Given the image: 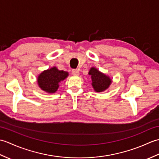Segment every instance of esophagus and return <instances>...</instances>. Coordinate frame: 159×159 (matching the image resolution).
Masks as SVG:
<instances>
[{"instance_id": "34e87169", "label": "esophagus", "mask_w": 159, "mask_h": 159, "mask_svg": "<svg viewBox=\"0 0 159 159\" xmlns=\"http://www.w3.org/2000/svg\"><path fill=\"white\" fill-rule=\"evenodd\" d=\"M72 73L74 76H79V70H73Z\"/></svg>"}]
</instances>
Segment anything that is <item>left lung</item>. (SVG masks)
<instances>
[{
  "mask_svg": "<svg viewBox=\"0 0 159 159\" xmlns=\"http://www.w3.org/2000/svg\"><path fill=\"white\" fill-rule=\"evenodd\" d=\"M88 74L92 79V86L96 92H104L112 83L109 76L101 72L95 67H91Z\"/></svg>",
  "mask_w": 159,
  "mask_h": 159,
  "instance_id": "left-lung-1",
  "label": "left lung"
}]
</instances>
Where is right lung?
I'll list each match as a JSON object with an SVG mask.
<instances>
[{"label": "right lung", "mask_w": 159, "mask_h": 159, "mask_svg": "<svg viewBox=\"0 0 159 159\" xmlns=\"http://www.w3.org/2000/svg\"><path fill=\"white\" fill-rule=\"evenodd\" d=\"M69 76L66 71L59 70L57 67L43 70L37 79L40 89L48 93H55L59 87V83Z\"/></svg>", "instance_id": "add662e5"}]
</instances>
